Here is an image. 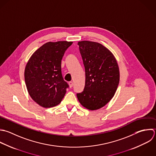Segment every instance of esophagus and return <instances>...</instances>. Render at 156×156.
<instances>
[{"label": "esophagus", "mask_w": 156, "mask_h": 156, "mask_svg": "<svg viewBox=\"0 0 156 156\" xmlns=\"http://www.w3.org/2000/svg\"><path fill=\"white\" fill-rule=\"evenodd\" d=\"M69 86H70V88H72V87H73V83L72 81H70V82L69 83Z\"/></svg>", "instance_id": "1"}]
</instances>
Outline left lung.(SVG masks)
<instances>
[{
  "label": "left lung",
  "instance_id": "left-lung-1",
  "mask_svg": "<svg viewBox=\"0 0 156 156\" xmlns=\"http://www.w3.org/2000/svg\"><path fill=\"white\" fill-rule=\"evenodd\" d=\"M85 68L84 90L76 94L82 106L89 110L105 106L114 97L120 81L119 68L113 54L100 43L78 42Z\"/></svg>",
  "mask_w": 156,
  "mask_h": 156
}]
</instances>
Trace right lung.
Listing matches in <instances>:
<instances>
[{
    "label": "right lung",
    "instance_id": "add662e5",
    "mask_svg": "<svg viewBox=\"0 0 156 156\" xmlns=\"http://www.w3.org/2000/svg\"><path fill=\"white\" fill-rule=\"evenodd\" d=\"M72 42H48L30 57L24 77L31 98L41 106L51 108L59 104L69 84L61 73V60Z\"/></svg>",
    "mask_w": 156,
    "mask_h": 156
}]
</instances>
